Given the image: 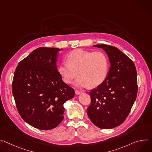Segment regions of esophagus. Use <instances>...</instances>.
Instances as JSON below:
<instances>
[{"label":"esophagus","instance_id":"1","mask_svg":"<svg viewBox=\"0 0 152 152\" xmlns=\"http://www.w3.org/2000/svg\"><path fill=\"white\" fill-rule=\"evenodd\" d=\"M81 93H82V92L81 91H79V90H76L75 91V94H80Z\"/></svg>","mask_w":152,"mask_h":152}]
</instances>
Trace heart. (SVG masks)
Wrapping results in <instances>:
<instances>
[{"mask_svg": "<svg viewBox=\"0 0 152 152\" xmlns=\"http://www.w3.org/2000/svg\"><path fill=\"white\" fill-rule=\"evenodd\" d=\"M66 61L59 64L58 73L68 84H72L79 75L75 83L77 88L97 87L103 83L108 74L109 59L102 51L76 49L67 55Z\"/></svg>", "mask_w": 152, "mask_h": 152, "instance_id": "b5f03b06", "label": "heart"}]
</instances>
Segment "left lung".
Returning a JSON list of instances; mask_svg holds the SVG:
<instances>
[{"mask_svg": "<svg viewBox=\"0 0 152 152\" xmlns=\"http://www.w3.org/2000/svg\"><path fill=\"white\" fill-rule=\"evenodd\" d=\"M104 50L110 67L102 84L90 92L87 115L96 126L110 129L120 126L128 116L137 93V73L133 62L115 47L93 45Z\"/></svg>", "mask_w": 152, "mask_h": 152, "instance_id": "obj_1", "label": "left lung"}]
</instances>
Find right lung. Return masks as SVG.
Wrapping results in <instances>:
<instances>
[{"label":"right lung","instance_id":"add662e5","mask_svg":"<svg viewBox=\"0 0 152 152\" xmlns=\"http://www.w3.org/2000/svg\"><path fill=\"white\" fill-rule=\"evenodd\" d=\"M61 50H34L19 63L14 75L12 91L18 112L26 123L40 130L56 127L64 117V104L75 96V90L58 71Z\"/></svg>","mask_w":152,"mask_h":152}]
</instances>
